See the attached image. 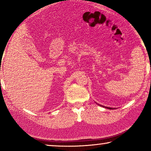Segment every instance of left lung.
<instances>
[{
  "label": "left lung",
  "instance_id": "8db88e82",
  "mask_svg": "<svg viewBox=\"0 0 151 151\" xmlns=\"http://www.w3.org/2000/svg\"><path fill=\"white\" fill-rule=\"evenodd\" d=\"M106 108H107V109H113V108H110V107H106Z\"/></svg>",
  "mask_w": 151,
  "mask_h": 151
}]
</instances>
